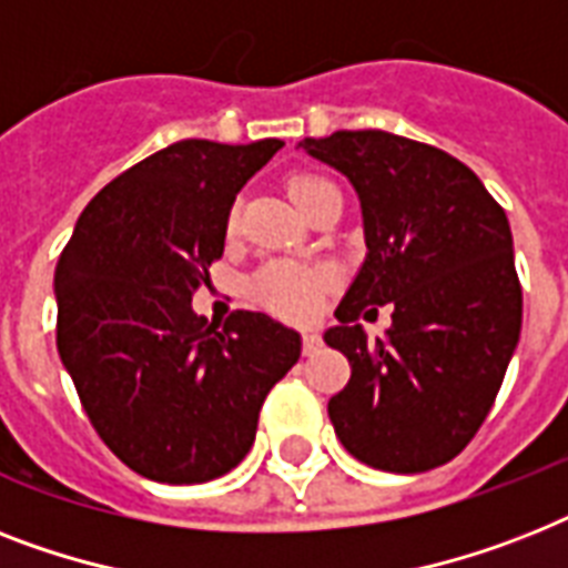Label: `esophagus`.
<instances>
[{"label": "esophagus", "mask_w": 568, "mask_h": 568, "mask_svg": "<svg viewBox=\"0 0 568 568\" xmlns=\"http://www.w3.org/2000/svg\"><path fill=\"white\" fill-rule=\"evenodd\" d=\"M321 344H324V341H321V335H317L315 329L303 332V353H306V356L317 353V349H321Z\"/></svg>", "instance_id": "obj_1"}]
</instances>
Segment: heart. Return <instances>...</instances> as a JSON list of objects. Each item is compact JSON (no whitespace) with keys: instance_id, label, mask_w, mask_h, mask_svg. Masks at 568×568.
Masks as SVG:
<instances>
[{"instance_id":"1","label":"heart","mask_w":568,"mask_h":568,"mask_svg":"<svg viewBox=\"0 0 568 568\" xmlns=\"http://www.w3.org/2000/svg\"><path fill=\"white\" fill-rule=\"evenodd\" d=\"M324 183H329V180L315 178V174H294L288 180V195H292L294 204L303 206L308 195ZM233 224H236V210L230 212V227ZM332 280H335V274L326 265H300L292 260H274L253 274L247 292L260 306H265L274 315L303 321V317L315 315V308L321 306V297L332 285Z\"/></svg>"}]
</instances>
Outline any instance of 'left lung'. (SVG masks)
I'll return each instance as SVG.
<instances>
[{"label": "left lung", "instance_id": "left-lung-1", "mask_svg": "<svg viewBox=\"0 0 568 568\" xmlns=\"http://www.w3.org/2000/svg\"><path fill=\"white\" fill-rule=\"evenodd\" d=\"M353 183L364 256L324 332L347 356L329 399L344 449L385 473L452 460L490 414L523 329V288L508 215L473 169L388 131H335L297 142ZM395 306L385 339L357 317Z\"/></svg>", "mask_w": 568, "mask_h": 568}]
</instances>
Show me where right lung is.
<instances>
[{
	"label": "right lung",
	"mask_w": 568,
	"mask_h": 568,
	"mask_svg": "<svg viewBox=\"0 0 568 568\" xmlns=\"http://www.w3.org/2000/svg\"><path fill=\"white\" fill-rule=\"evenodd\" d=\"M280 149L174 142L101 189L60 253V362L101 440L151 481L239 467L265 396L300 358V332L274 317L233 312L221 326L192 308L233 201Z\"/></svg>",
	"instance_id": "obj_1"
}]
</instances>
